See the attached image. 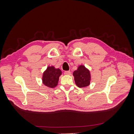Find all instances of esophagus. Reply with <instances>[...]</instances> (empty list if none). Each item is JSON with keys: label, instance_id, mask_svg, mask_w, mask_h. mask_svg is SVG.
<instances>
[{"label": "esophagus", "instance_id": "34e87169", "mask_svg": "<svg viewBox=\"0 0 134 134\" xmlns=\"http://www.w3.org/2000/svg\"><path fill=\"white\" fill-rule=\"evenodd\" d=\"M64 74L65 75H71V72H70V71H65L64 72Z\"/></svg>", "mask_w": 134, "mask_h": 134}]
</instances>
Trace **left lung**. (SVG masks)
<instances>
[{
	"label": "left lung",
	"mask_w": 134,
	"mask_h": 134,
	"mask_svg": "<svg viewBox=\"0 0 134 134\" xmlns=\"http://www.w3.org/2000/svg\"><path fill=\"white\" fill-rule=\"evenodd\" d=\"M73 75L76 86L80 87H85L90 85L91 81L90 71L83 65H80L74 71Z\"/></svg>",
	"instance_id": "8db88e82"
}]
</instances>
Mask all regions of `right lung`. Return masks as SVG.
<instances>
[{
	"instance_id": "obj_1",
	"label": "right lung",
	"mask_w": 134,
	"mask_h": 134,
	"mask_svg": "<svg viewBox=\"0 0 134 134\" xmlns=\"http://www.w3.org/2000/svg\"><path fill=\"white\" fill-rule=\"evenodd\" d=\"M62 72L59 68L54 66H48L42 75V82L48 87L54 88L58 85L59 77Z\"/></svg>"
}]
</instances>
